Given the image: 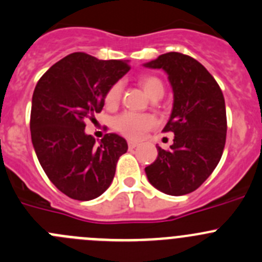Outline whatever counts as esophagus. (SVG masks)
Segmentation results:
<instances>
[{"mask_svg":"<svg viewBox=\"0 0 262 262\" xmlns=\"http://www.w3.org/2000/svg\"><path fill=\"white\" fill-rule=\"evenodd\" d=\"M128 146H129V148L133 149V148H136V147H138V143H137V142H133V141H129Z\"/></svg>","mask_w":262,"mask_h":262,"instance_id":"obj_1","label":"esophagus"}]
</instances>
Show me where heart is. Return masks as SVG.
I'll use <instances>...</instances> for the list:
<instances>
[{
    "mask_svg": "<svg viewBox=\"0 0 262 262\" xmlns=\"http://www.w3.org/2000/svg\"><path fill=\"white\" fill-rule=\"evenodd\" d=\"M139 85L142 87V90L144 91V93L147 95V97L152 98L157 93L162 92L164 93V85L162 82L157 77L154 75H143V77L139 78ZM121 90H123V85L120 82L115 83L110 90L107 91L105 96V103L107 106H115L119 102L121 96ZM155 119L151 115H147V114H134V113H124L120 116L115 119L114 121V125L118 132H120L123 136L128 137V138L136 139L143 133L144 130L149 129L151 126H154Z\"/></svg>",
    "mask_w": 262,
    "mask_h": 262,
    "instance_id": "1",
    "label": "heart"
}]
</instances>
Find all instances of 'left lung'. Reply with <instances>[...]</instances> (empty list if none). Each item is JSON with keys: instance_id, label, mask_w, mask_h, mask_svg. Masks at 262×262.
Instances as JSON below:
<instances>
[{"instance_id": "obj_1", "label": "left lung", "mask_w": 262, "mask_h": 262, "mask_svg": "<svg viewBox=\"0 0 262 262\" xmlns=\"http://www.w3.org/2000/svg\"><path fill=\"white\" fill-rule=\"evenodd\" d=\"M162 69L174 102L164 132L174 133L170 149L157 146V159L144 169L148 182L170 195L195 190L222 159L227 138V111L216 80L199 61L179 52L160 55L143 63Z\"/></svg>"}]
</instances>
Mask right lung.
I'll return each instance as SVG.
<instances>
[{
    "instance_id": "1",
    "label": "right lung",
    "mask_w": 262,
    "mask_h": 262,
    "mask_svg": "<svg viewBox=\"0 0 262 262\" xmlns=\"http://www.w3.org/2000/svg\"><path fill=\"white\" fill-rule=\"evenodd\" d=\"M128 60H98L74 52L52 65L38 80L32 98L30 134L48 179L68 197L97 199L110 187L128 143L115 133L101 142L85 134L107 91L129 72Z\"/></svg>"
}]
</instances>
